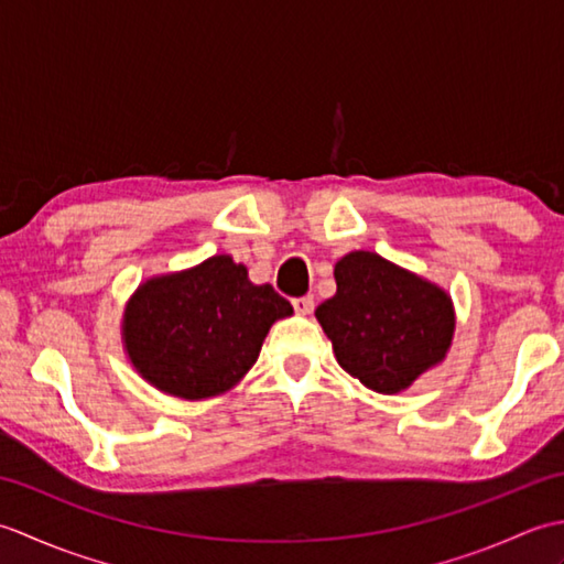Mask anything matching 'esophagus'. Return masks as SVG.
I'll list each match as a JSON object with an SVG mask.
<instances>
[{
    "instance_id": "34e87169",
    "label": "esophagus",
    "mask_w": 564,
    "mask_h": 564,
    "mask_svg": "<svg viewBox=\"0 0 564 564\" xmlns=\"http://www.w3.org/2000/svg\"><path fill=\"white\" fill-rule=\"evenodd\" d=\"M293 310L297 315H310L315 310V301L310 295H301V297H293Z\"/></svg>"
}]
</instances>
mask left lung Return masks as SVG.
I'll list each match as a JSON object with an SVG mask.
<instances>
[{"mask_svg": "<svg viewBox=\"0 0 564 564\" xmlns=\"http://www.w3.org/2000/svg\"><path fill=\"white\" fill-rule=\"evenodd\" d=\"M337 293L315 310L346 373L394 394L446 358L455 313L451 295L422 275L351 251L334 267Z\"/></svg>", "mask_w": 564, "mask_h": 564, "instance_id": "obj_1", "label": "left lung"}]
</instances>
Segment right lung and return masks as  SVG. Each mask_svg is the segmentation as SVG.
Masks as SVG:
<instances>
[{"label": "right lung", "instance_id": "add662e5", "mask_svg": "<svg viewBox=\"0 0 564 564\" xmlns=\"http://www.w3.org/2000/svg\"><path fill=\"white\" fill-rule=\"evenodd\" d=\"M289 315L293 305L269 283L254 285L245 263L218 254L140 283L123 313V344L150 386L206 400L245 378L273 322Z\"/></svg>", "mask_w": 564, "mask_h": 564}]
</instances>
